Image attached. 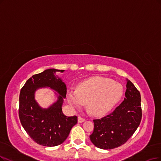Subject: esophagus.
I'll return each instance as SVG.
<instances>
[{
  "mask_svg": "<svg viewBox=\"0 0 161 161\" xmlns=\"http://www.w3.org/2000/svg\"><path fill=\"white\" fill-rule=\"evenodd\" d=\"M85 121H86V119H84V118H82V117H78V119H77V121H78V123H83V122H84Z\"/></svg>",
  "mask_w": 161,
  "mask_h": 161,
  "instance_id": "1",
  "label": "esophagus"
}]
</instances>
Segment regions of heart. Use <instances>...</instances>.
I'll return each mask as SVG.
<instances>
[{
	"mask_svg": "<svg viewBox=\"0 0 161 161\" xmlns=\"http://www.w3.org/2000/svg\"><path fill=\"white\" fill-rule=\"evenodd\" d=\"M122 95L123 87L119 83L106 77H93L80 84L76 91H68L67 99L76 109L87 103L92 115L100 116L110 111Z\"/></svg>",
	"mask_w": 161,
	"mask_h": 161,
	"instance_id": "b5f03b06",
	"label": "heart"
}]
</instances>
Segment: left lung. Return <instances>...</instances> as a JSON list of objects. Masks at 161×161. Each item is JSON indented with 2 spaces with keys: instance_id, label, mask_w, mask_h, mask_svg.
<instances>
[{
  "instance_id": "left-lung-1",
  "label": "left lung",
  "mask_w": 161,
  "mask_h": 161,
  "mask_svg": "<svg viewBox=\"0 0 161 161\" xmlns=\"http://www.w3.org/2000/svg\"><path fill=\"white\" fill-rule=\"evenodd\" d=\"M126 81L123 102L109 115L93 120L94 129L90 138L95 146L102 149H112L125 143L140 125L141 94L131 81Z\"/></svg>"
}]
</instances>
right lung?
Returning a JSON list of instances; mask_svg holds the SVG:
<instances>
[{
  "label": "right lung",
  "mask_w": 161,
  "mask_h": 161,
  "mask_svg": "<svg viewBox=\"0 0 161 161\" xmlns=\"http://www.w3.org/2000/svg\"><path fill=\"white\" fill-rule=\"evenodd\" d=\"M65 70L47 69L29 78L22 87L19 97V118L23 128L36 143L45 147L62 144L77 122L76 116H65L62 112L67 87L56 75ZM49 87L55 91L57 102L47 108H42L35 99L39 88Z\"/></svg>",
  "instance_id": "right-lung-1"
}]
</instances>
